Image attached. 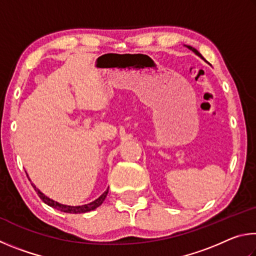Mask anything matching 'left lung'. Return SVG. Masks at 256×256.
I'll use <instances>...</instances> for the list:
<instances>
[{"instance_id": "8db88e82", "label": "left lung", "mask_w": 256, "mask_h": 256, "mask_svg": "<svg viewBox=\"0 0 256 256\" xmlns=\"http://www.w3.org/2000/svg\"><path fill=\"white\" fill-rule=\"evenodd\" d=\"M188 50H192V52H194V53H196V54L198 56H200V58H202V55H201L200 53H198V50H196V48H193V47H192V46H188Z\"/></svg>"}]
</instances>
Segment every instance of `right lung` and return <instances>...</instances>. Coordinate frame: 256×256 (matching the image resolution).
<instances>
[{"label":"right lung","instance_id":"1","mask_svg":"<svg viewBox=\"0 0 256 256\" xmlns=\"http://www.w3.org/2000/svg\"><path fill=\"white\" fill-rule=\"evenodd\" d=\"M28 176V175H27ZM30 180V178H29ZM32 188H34V190H36L38 196H40V198L42 200V202H45L47 206H50L52 208H54V209H58L60 211L62 212H66V214H84V212H89V211H92L96 209V208H98L99 206H102V203L104 202V200H105L106 196H107V193H108V188L100 196H99L98 198H96V200L88 203V204H84V206H66V204H60V203L56 202L54 200H52V198H47L45 194H42L40 190H38L36 186H34V184Z\"/></svg>","mask_w":256,"mask_h":256}]
</instances>
